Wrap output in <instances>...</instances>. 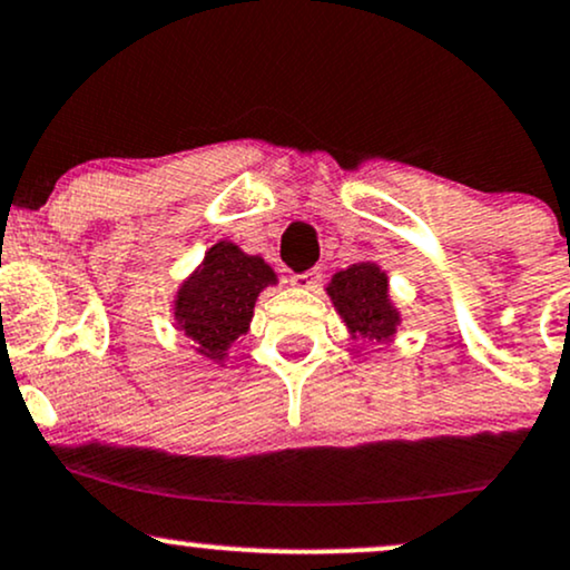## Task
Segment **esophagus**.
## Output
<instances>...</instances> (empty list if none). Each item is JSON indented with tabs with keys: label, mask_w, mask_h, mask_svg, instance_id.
<instances>
[{
	"label": "esophagus",
	"mask_w": 570,
	"mask_h": 570,
	"mask_svg": "<svg viewBox=\"0 0 570 570\" xmlns=\"http://www.w3.org/2000/svg\"><path fill=\"white\" fill-rule=\"evenodd\" d=\"M318 271H305V273H297V276H292V286H297V289H315V284H318Z\"/></svg>",
	"instance_id": "obj_1"
}]
</instances>
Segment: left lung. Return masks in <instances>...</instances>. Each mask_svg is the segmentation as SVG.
I'll return each instance as SVG.
<instances>
[{
  "label": "left lung",
  "mask_w": 570,
  "mask_h": 570,
  "mask_svg": "<svg viewBox=\"0 0 570 570\" xmlns=\"http://www.w3.org/2000/svg\"><path fill=\"white\" fill-rule=\"evenodd\" d=\"M326 294L345 321L353 340L390 342L401 326V313L390 299L387 273L376 263H355L337 271Z\"/></svg>",
  "instance_id": "1"
}]
</instances>
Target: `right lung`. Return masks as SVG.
Here are the masks:
<instances>
[{
    "label": "right lung",
    "instance_id": "1",
    "mask_svg": "<svg viewBox=\"0 0 570 570\" xmlns=\"http://www.w3.org/2000/svg\"><path fill=\"white\" fill-rule=\"evenodd\" d=\"M278 278L263 257L246 255L233 242L212 244L202 265L175 294V326L196 353L223 363L230 345L249 332L259 292Z\"/></svg>",
    "mask_w": 570,
    "mask_h": 570
}]
</instances>
